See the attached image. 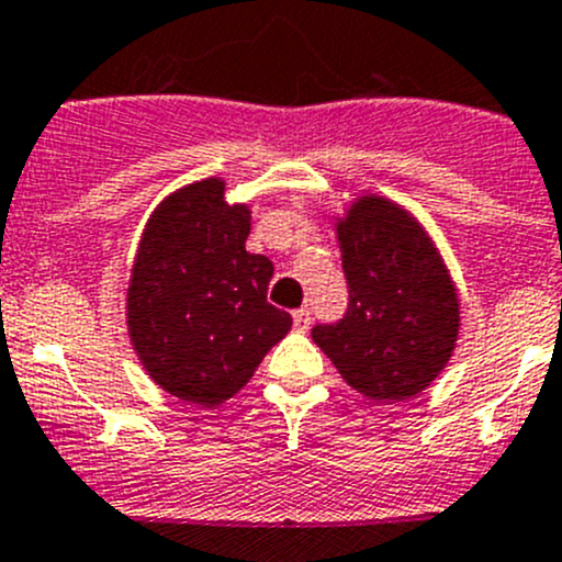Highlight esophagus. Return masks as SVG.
<instances>
[{
  "mask_svg": "<svg viewBox=\"0 0 562 562\" xmlns=\"http://www.w3.org/2000/svg\"><path fill=\"white\" fill-rule=\"evenodd\" d=\"M292 319H295L297 330H306L308 323H312V314H308V308H297V312L292 314Z\"/></svg>",
  "mask_w": 562,
  "mask_h": 562,
  "instance_id": "esophagus-1",
  "label": "esophagus"
}]
</instances>
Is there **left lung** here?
Here are the masks:
<instances>
[{"label": "left lung", "mask_w": 562, "mask_h": 562, "mask_svg": "<svg viewBox=\"0 0 562 562\" xmlns=\"http://www.w3.org/2000/svg\"><path fill=\"white\" fill-rule=\"evenodd\" d=\"M334 228L350 306L336 325H314V345L358 394L378 403L416 397L456 352V281L425 226L392 198H352Z\"/></svg>", "instance_id": "left-lung-1"}]
</instances>
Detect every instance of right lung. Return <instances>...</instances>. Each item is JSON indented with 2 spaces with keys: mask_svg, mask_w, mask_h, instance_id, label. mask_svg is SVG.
Instances as JSON below:
<instances>
[{
  "mask_svg": "<svg viewBox=\"0 0 562 562\" xmlns=\"http://www.w3.org/2000/svg\"><path fill=\"white\" fill-rule=\"evenodd\" d=\"M248 234L250 206L228 204L221 176L165 195L143 228L126 330L148 378L190 405L234 397L292 328L267 303L272 261L245 250Z\"/></svg>",
  "mask_w": 562,
  "mask_h": 562,
  "instance_id": "1",
  "label": "right lung"
}]
</instances>
